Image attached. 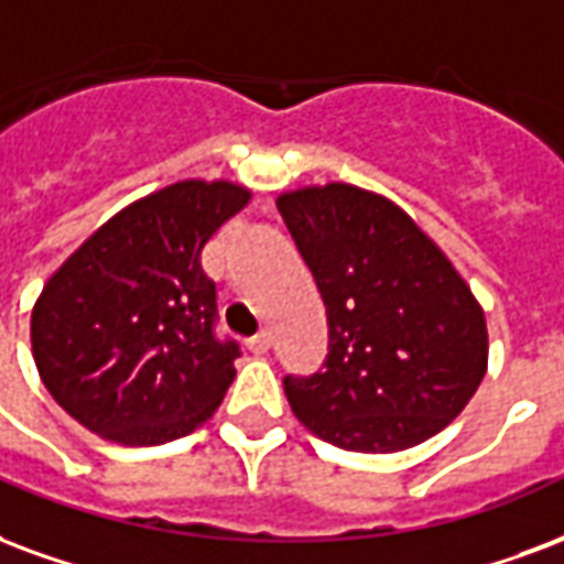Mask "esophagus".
Here are the masks:
<instances>
[{"label": "esophagus", "mask_w": 564, "mask_h": 564, "mask_svg": "<svg viewBox=\"0 0 564 564\" xmlns=\"http://www.w3.org/2000/svg\"><path fill=\"white\" fill-rule=\"evenodd\" d=\"M269 349H271V337L265 335V332L257 337H250L248 340V352H253V356H265Z\"/></svg>", "instance_id": "1"}]
</instances>
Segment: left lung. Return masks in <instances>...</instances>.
I'll use <instances>...</instances> for the list:
<instances>
[{"instance_id":"obj_1","label":"left lung","mask_w":564,"mask_h":564,"mask_svg":"<svg viewBox=\"0 0 564 564\" xmlns=\"http://www.w3.org/2000/svg\"><path fill=\"white\" fill-rule=\"evenodd\" d=\"M328 314V358L286 377L295 419L344 452L394 454L448 427L487 373V319L460 271L382 194L328 182L278 197Z\"/></svg>"}]
</instances>
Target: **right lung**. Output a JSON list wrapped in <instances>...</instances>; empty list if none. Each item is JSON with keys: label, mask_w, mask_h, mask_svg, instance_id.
Masks as SVG:
<instances>
[{"label": "right lung", "mask_w": 564, "mask_h": 564, "mask_svg": "<svg viewBox=\"0 0 564 564\" xmlns=\"http://www.w3.org/2000/svg\"><path fill=\"white\" fill-rule=\"evenodd\" d=\"M250 203L236 182L185 178L116 212L50 274L32 307L41 382L119 445H161L215 415L239 346L215 337L199 253Z\"/></svg>", "instance_id": "obj_1"}]
</instances>
